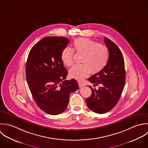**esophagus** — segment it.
Segmentation results:
<instances>
[{
    "label": "esophagus",
    "mask_w": 148,
    "mask_h": 148,
    "mask_svg": "<svg viewBox=\"0 0 148 148\" xmlns=\"http://www.w3.org/2000/svg\"><path fill=\"white\" fill-rule=\"evenodd\" d=\"M78 85H79V86L80 88H81V87L85 86V85H84L83 83L81 82H78Z\"/></svg>",
    "instance_id": "34e87169"
}]
</instances>
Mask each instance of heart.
<instances>
[{"mask_svg":"<svg viewBox=\"0 0 148 148\" xmlns=\"http://www.w3.org/2000/svg\"><path fill=\"white\" fill-rule=\"evenodd\" d=\"M74 50L83 56L80 64L73 66L69 70L70 76L81 81L90 73L96 74L101 72L106 66L109 59V50L106 46L86 38H78L73 42ZM74 50L66 47L61 53V59L67 66L73 64Z\"/></svg>","mask_w":148,"mask_h":148,"instance_id":"obj_1","label":"heart"}]
</instances>
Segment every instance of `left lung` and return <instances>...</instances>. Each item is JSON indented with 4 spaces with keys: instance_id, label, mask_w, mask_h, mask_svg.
<instances>
[{
    "instance_id": "8db88e82",
    "label": "left lung",
    "mask_w": 148,
    "mask_h": 148,
    "mask_svg": "<svg viewBox=\"0 0 148 148\" xmlns=\"http://www.w3.org/2000/svg\"><path fill=\"white\" fill-rule=\"evenodd\" d=\"M105 45L109 51L106 66L99 73L89 78V81L99 89H91V95L86 103L93 112L103 114L111 110L117 103L125 84V69L123 57L118 46L106 37Z\"/></svg>"
}]
</instances>
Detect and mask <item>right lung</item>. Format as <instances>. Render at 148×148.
<instances>
[{"label": "right lung", "mask_w": 148, "mask_h": 148, "mask_svg": "<svg viewBox=\"0 0 148 148\" xmlns=\"http://www.w3.org/2000/svg\"><path fill=\"white\" fill-rule=\"evenodd\" d=\"M69 42L67 38L45 37L32 47L27 60L26 79L32 97L39 108L50 115L63 113L71 92L79 88L75 79L65 80L67 71L61 53Z\"/></svg>", "instance_id": "obj_1"}]
</instances>
